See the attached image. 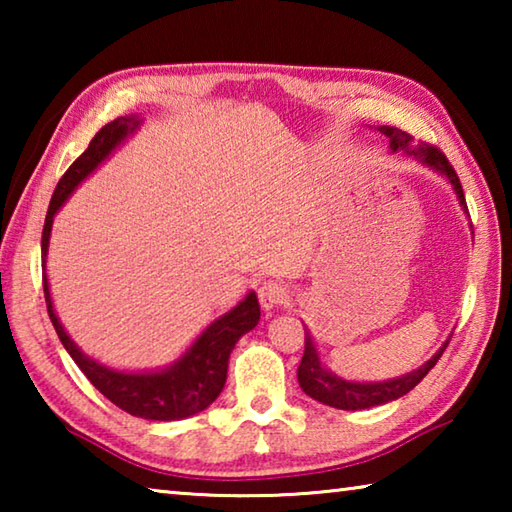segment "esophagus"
<instances>
[{
  "label": "esophagus",
  "mask_w": 512,
  "mask_h": 512,
  "mask_svg": "<svg viewBox=\"0 0 512 512\" xmlns=\"http://www.w3.org/2000/svg\"><path fill=\"white\" fill-rule=\"evenodd\" d=\"M259 302H262V307L268 311L273 307H280L284 302L289 300V287L280 280H266L262 282V287L257 291Z\"/></svg>",
  "instance_id": "esophagus-1"
}]
</instances>
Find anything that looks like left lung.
Listing matches in <instances>:
<instances>
[{"label": "left lung", "mask_w": 512, "mask_h": 512, "mask_svg": "<svg viewBox=\"0 0 512 512\" xmlns=\"http://www.w3.org/2000/svg\"><path fill=\"white\" fill-rule=\"evenodd\" d=\"M377 131L388 137L393 153L400 151L404 155H409V158H413L415 162L424 164V167H429L431 171L445 176L447 183L454 189L458 205H461V210L467 214L461 180H458L454 167L449 164L445 155L436 149V146L413 144V137L409 133H404V131H400V128H393V126H379ZM305 332H307L305 334V354H302V361L298 366L300 388L309 397L318 400L320 404L334 406V409H343V411L370 409V406L393 402V400H397V397L406 395L411 388L420 384L424 375H427L433 366H436V361L440 359V354L445 352L447 343H449V341H445L443 348L433 354L427 363H422L420 368L406 372V375H402V377L384 379V381H348L323 366L314 336H311L309 329H305Z\"/></svg>", "instance_id": "8db88e82"}]
</instances>
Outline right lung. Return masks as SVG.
<instances>
[{"label": "right lung", "instance_id": "1", "mask_svg": "<svg viewBox=\"0 0 512 512\" xmlns=\"http://www.w3.org/2000/svg\"><path fill=\"white\" fill-rule=\"evenodd\" d=\"M140 126L142 119L137 115H126L110 121V124L103 126L92 137L88 149L74 160L72 167L60 178L56 192L51 196L45 228H42V287H45L47 311L51 323L56 327L60 343L65 345V350L74 359L76 366L83 370V375L92 381V386L101 395H106L112 404L119 406L121 411L131 413L135 418L171 422L205 411L221 395L225 377H228V359L232 348H235V343L241 336L259 323V316H262L257 293L248 291L244 300H239L230 311H225L223 316L212 320L196 336V341L176 361L169 363V366L158 370L128 372L110 368L106 363H99L97 359L88 357L72 341V336L65 332V327L56 314L47 280V253L54 216L67 203V198L74 194V189L90 173L97 171L128 137L135 135Z\"/></svg>", "mask_w": 512, "mask_h": 512}]
</instances>
